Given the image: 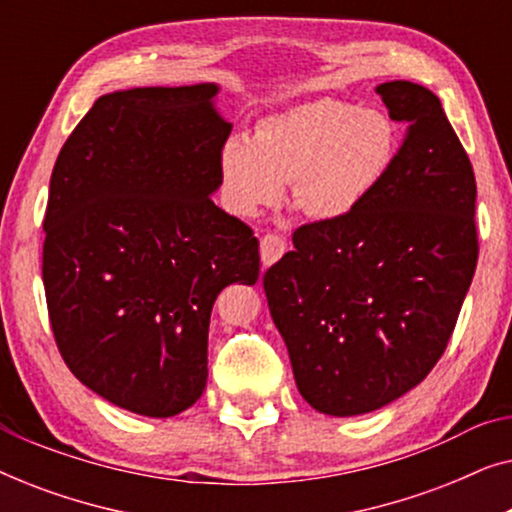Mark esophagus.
Returning <instances> with one entry per match:
<instances>
[{"instance_id":"obj_1","label":"esophagus","mask_w":512,"mask_h":512,"mask_svg":"<svg viewBox=\"0 0 512 512\" xmlns=\"http://www.w3.org/2000/svg\"><path fill=\"white\" fill-rule=\"evenodd\" d=\"M286 249H289V247H286V240L282 235H277V233L263 235L261 237V261H263V265L277 263L279 258L286 254Z\"/></svg>"}]
</instances>
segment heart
Wrapping results in <instances>:
<instances>
[{"mask_svg": "<svg viewBox=\"0 0 512 512\" xmlns=\"http://www.w3.org/2000/svg\"><path fill=\"white\" fill-rule=\"evenodd\" d=\"M396 151V125L382 111L333 97L296 104L263 118L251 142L228 139L219 163L223 202L254 216L291 181V200L305 216L345 219L387 177Z\"/></svg>", "mask_w": 512, "mask_h": 512, "instance_id": "1", "label": "heart"}]
</instances>
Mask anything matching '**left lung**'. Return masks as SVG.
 <instances>
[{
  "instance_id": "left-lung-1",
  "label": "left lung",
  "mask_w": 512,
  "mask_h": 512,
  "mask_svg": "<svg viewBox=\"0 0 512 512\" xmlns=\"http://www.w3.org/2000/svg\"><path fill=\"white\" fill-rule=\"evenodd\" d=\"M408 123L394 165L345 219L293 233L263 275L300 396L333 417L373 412L443 356L478 263L475 174L431 90L377 86Z\"/></svg>"
}]
</instances>
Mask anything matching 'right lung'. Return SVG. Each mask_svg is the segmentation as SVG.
Returning <instances> with one entry per match:
<instances>
[{
  "label": "right lung",
  "mask_w": 512,
  "mask_h": 512,
  "mask_svg": "<svg viewBox=\"0 0 512 512\" xmlns=\"http://www.w3.org/2000/svg\"><path fill=\"white\" fill-rule=\"evenodd\" d=\"M216 93L102 95L51 174L41 275L55 345L76 380L137 415L198 401L214 300L261 270L254 230L209 198L233 128Z\"/></svg>",
  "instance_id": "add662e5"
}]
</instances>
